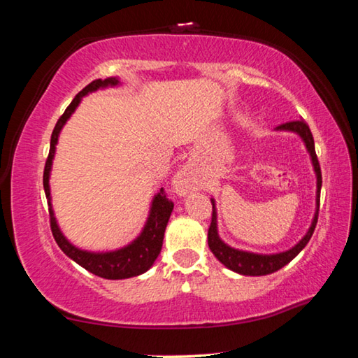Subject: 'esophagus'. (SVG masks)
<instances>
[{
    "label": "esophagus",
    "instance_id": "esophagus-1",
    "mask_svg": "<svg viewBox=\"0 0 358 358\" xmlns=\"http://www.w3.org/2000/svg\"><path fill=\"white\" fill-rule=\"evenodd\" d=\"M173 187L175 191H177L180 196H183L187 191L192 187V180H191V173L183 169V171H180L177 175H175L173 178Z\"/></svg>",
    "mask_w": 358,
    "mask_h": 358
}]
</instances>
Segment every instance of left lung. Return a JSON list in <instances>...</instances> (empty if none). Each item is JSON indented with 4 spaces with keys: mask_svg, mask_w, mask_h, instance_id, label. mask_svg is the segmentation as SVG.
Here are the masks:
<instances>
[{
    "mask_svg": "<svg viewBox=\"0 0 358 358\" xmlns=\"http://www.w3.org/2000/svg\"><path fill=\"white\" fill-rule=\"evenodd\" d=\"M278 131H292L296 132L303 142L306 145V150L310 151L313 166H314V172H316L317 177V192H316V215H314V220L311 222V227L308 230L305 237H303L299 243H296L294 248H290L289 251L284 252H278V254H254V252H248V251H240L235 250V248H230L229 245L224 243V241L220 238L217 235V227H216V208H215V201H211L213 203V213H211V224L208 229V246L211 252L215 254L216 259L220 260L221 264H224L232 271H237L240 275H246V276H264V275H270L275 273L280 268H282L284 265H287L290 260H292L296 254H299L303 248L308 245V241L313 237L314 229H316L317 224V217H319V202H320V186H322V173H320V166L317 161V155H316V148H314V138L310 131V126H308L305 121L299 120V121H289V123H282L280 126H276Z\"/></svg>",
    "mask_w": 358,
    "mask_h": 358,
    "instance_id": "1",
    "label": "left lung"
}]
</instances>
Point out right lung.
I'll use <instances>...</instances> for the list:
<instances>
[{"label":"right lung","instance_id":"add662e5","mask_svg":"<svg viewBox=\"0 0 358 358\" xmlns=\"http://www.w3.org/2000/svg\"><path fill=\"white\" fill-rule=\"evenodd\" d=\"M108 85H110V87L118 85V78L108 77L106 80L98 78V80H93L92 83L87 85V87H85L74 99H72L68 108H66L64 113L57 121L55 129H53L52 138H50V151H48L45 167H44V191H45V197L48 199V215H50V229H52L53 238H55L58 246L62 248V251L66 254V256L71 257L78 265H82L85 270L92 271V273L96 276L106 278V280H126V278H132V276L145 273V271L155 264L156 257L159 256L169 217H171V213L173 210V202L169 201L164 189H161L155 196L153 203H151L148 221L145 224L142 234L138 235L131 245L110 252H88V251L78 250V248H76L74 245H71L62 234L55 216H53V210L50 203V186H48V177H50L52 161H53V155H55V145L58 142L59 131H62L64 123L69 120L72 112L77 108V106L80 104V101L85 94L96 92V90L99 88H106Z\"/></svg>","mask_w":358,"mask_h":358}]
</instances>
